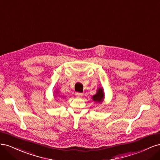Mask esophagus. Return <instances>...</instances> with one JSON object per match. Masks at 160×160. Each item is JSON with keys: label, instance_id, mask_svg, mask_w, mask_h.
<instances>
[{"label": "esophagus", "instance_id": "obj_1", "mask_svg": "<svg viewBox=\"0 0 160 160\" xmlns=\"http://www.w3.org/2000/svg\"><path fill=\"white\" fill-rule=\"evenodd\" d=\"M75 95H76L77 97H82V96L83 95V93H76Z\"/></svg>", "mask_w": 160, "mask_h": 160}]
</instances>
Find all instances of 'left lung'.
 <instances>
[{"mask_svg":"<svg viewBox=\"0 0 160 160\" xmlns=\"http://www.w3.org/2000/svg\"><path fill=\"white\" fill-rule=\"evenodd\" d=\"M103 91L102 89H99L98 93H97L95 95L93 96L92 99H93L94 101H98V103H101L103 99Z\"/></svg>","mask_w":160,"mask_h":160,"instance_id":"obj_1","label":"left lung"}]
</instances>
